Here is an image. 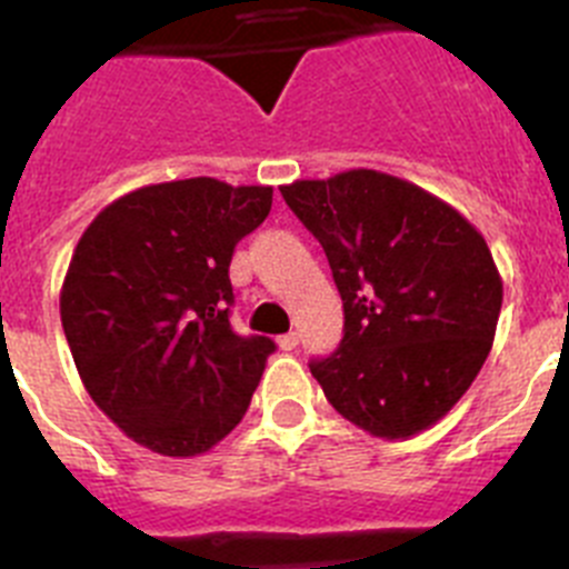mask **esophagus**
I'll return each mask as SVG.
<instances>
[{
	"mask_svg": "<svg viewBox=\"0 0 569 569\" xmlns=\"http://www.w3.org/2000/svg\"><path fill=\"white\" fill-rule=\"evenodd\" d=\"M296 345H299V333H284V336H279V347H281V350H293Z\"/></svg>",
	"mask_w": 569,
	"mask_h": 569,
	"instance_id": "obj_1",
	"label": "esophagus"
}]
</instances>
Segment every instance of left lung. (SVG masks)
<instances>
[{"label": "left lung", "mask_w": 569, "mask_h": 569, "mask_svg": "<svg viewBox=\"0 0 569 569\" xmlns=\"http://www.w3.org/2000/svg\"><path fill=\"white\" fill-rule=\"evenodd\" d=\"M279 190L328 253L345 301L339 350L310 365L328 401L376 439L433 427L496 339L505 288L485 236L439 196L381 170Z\"/></svg>", "instance_id": "8db88e82"}]
</instances>
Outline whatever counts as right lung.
<instances>
[{"instance_id": "right-lung-1", "label": "right lung", "mask_w": 569, "mask_h": 569, "mask_svg": "<svg viewBox=\"0 0 569 569\" xmlns=\"http://www.w3.org/2000/svg\"><path fill=\"white\" fill-rule=\"evenodd\" d=\"M273 204L268 184L196 176L119 196L84 228L59 313L90 399L136 445L208 453L248 413L268 336H236L230 259Z\"/></svg>"}]
</instances>
